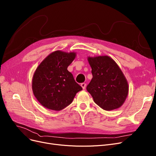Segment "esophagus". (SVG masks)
I'll list each match as a JSON object with an SVG mask.
<instances>
[{"label":"esophagus","instance_id":"34e87169","mask_svg":"<svg viewBox=\"0 0 156 156\" xmlns=\"http://www.w3.org/2000/svg\"><path fill=\"white\" fill-rule=\"evenodd\" d=\"M81 86H82V87L83 88V89H85L86 87V84L85 83H81Z\"/></svg>","mask_w":156,"mask_h":156}]
</instances>
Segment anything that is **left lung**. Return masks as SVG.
Returning <instances> with one entry per match:
<instances>
[{
	"label": "left lung",
	"instance_id": "8db88e82",
	"mask_svg": "<svg viewBox=\"0 0 156 156\" xmlns=\"http://www.w3.org/2000/svg\"><path fill=\"white\" fill-rule=\"evenodd\" d=\"M92 78L87 90L99 106L106 111L117 109L127 96L129 87L122 71L108 56L88 57Z\"/></svg>",
	"mask_w": 156,
	"mask_h": 156
}]
</instances>
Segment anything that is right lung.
<instances>
[{
  "label": "right lung",
  "instance_id": "obj_1",
  "mask_svg": "<svg viewBox=\"0 0 156 156\" xmlns=\"http://www.w3.org/2000/svg\"><path fill=\"white\" fill-rule=\"evenodd\" d=\"M76 53L57 50L50 53L34 74L32 88L39 103L49 110L60 111L69 105L82 90L67 70Z\"/></svg>",
  "mask_w": 156,
  "mask_h": 156
}]
</instances>
